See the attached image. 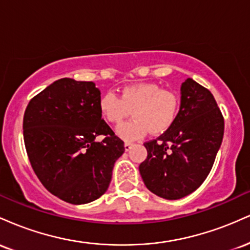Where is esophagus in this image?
Returning <instances> with one entry per match:
<instances>
[{
    "instance_id": "34e87169",
    "label": "esophagus",
    "mask_w": 250,
    "mask_h": 250,
    "mask_svg": "<svg viewBox=\"0 0 250 250\" xmlns=\"http://www.w3.org/2000/svg\"><path fill=\"white\" fill-rule=\"evenodd\" d=\"M131 147H133V143H131V142H125V151L130 150Z\"/></svg>"
}]
</instances>
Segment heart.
Masks as SVG:
<instances>
[{
    "mask_svg": "<svg viewBox=\"0 0 250 250\" xmlns=\"http://www.w3.org/2000/svg\"><path fill=\"white\" fill-rule=\"evenodd\" d=\"M181 99L176 93L163 90L156 83H136L125 87L121 96L107 91L100 97L102 116L113 125H119L133 109L134 119L123 123L116 133L125 141L140 139L148 131L162 134L176 121Z\"/></svg>",
    "mask_w": 250,
    "mask_h": 250,
    "instance_id": "1",
    "label": "heart"
}]
</instances>
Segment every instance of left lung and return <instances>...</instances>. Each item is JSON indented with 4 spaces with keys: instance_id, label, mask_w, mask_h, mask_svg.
I'll use <instances>...</instances> for the list:
<instances>
[{
    "instance_id": "obj_1",
    "label": "left lung",
    "mask_w": 250,
    "mask_h": 250,
    "mask_svg": "<svg viewBox=\"0 0 250 250\" xmlns=\"http://www.w3.org/2000/svg\"><path fill=\"white\" fill-rule=\"evenodd\" d=\"M225 121L213 94L193 79L181 84L176 121L159 139L145 143L141 177L151 193L179 200L196 190L208 176L221 147Z\"/></svg>"
}]
</instances>
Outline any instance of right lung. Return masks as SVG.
<instances>
[{"label":"right lung","mask_w":250,"mask_h":250,"mask_svg":"<svg viewBox=\"0 0 250 250\" xmlns=\"http://www.w3.org/2000/svg\"><path fill=\"white\" fill-rule=\"evenodd\" d=\"M95 83L60 79L28 103L23 139L42 185L65 202L84 205L107 191L125 143L102 120ZM103 134L99 143L96 137Z\"/></svg>","instance_id":"1"}]
</instances>
